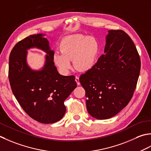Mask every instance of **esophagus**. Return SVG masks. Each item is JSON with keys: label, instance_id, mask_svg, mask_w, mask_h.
<instances>
[{"label": "esophagus", "instance_id": "esophagus-1", "mask_svg": "<svg viewBox=\"0 0 151 151\" xmlns=\"http://www.w3.org/2000/svg\"><path fill=\"white\" fill-rule=\"evenodd\" d=\"M75 80H76V83H77V84H78V85H80V82H79V77H77V76H76Z\"/></svg>", "mask_w": 151, "mask_h": 151}]
</instances>
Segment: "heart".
Returning a JSON list of instances; mask_svg holds the SVG:
<instances>
[{"label": "heart", "mask_w": 151, "mask_h": 151, "mask_svg": "<svg viewBox=\"0 0 151 151\" xmlns=\"http://www.w3.org/2000/svg\"><path fill=\"white\" fill-rule=\"evenodd\" d=\"M61 53H55L53 60L58 70L67 74L71 69V61L79 71L85 72L93 68L97 61L100 51L98 40L92 36L75 35L66 37L60 42Z\"/></svg>", "instance_id": "1"}]
</instances>
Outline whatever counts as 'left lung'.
Wrapping results in <instances>:
<instances>
[{
    "label": "left lung",
    "instance_id": "left-lung-1",
    "mask_svg": "<svg viewBox=\"0 0 151 151\" xmlns=\"http://www.w3.org/2000/svg\"><path fill=\"white\" fill-rule=\"evenodd\" d=\"M104 54L79 78L86 106L93 117L111 118L127 106L139 78L141 61L130 37L121 30H108Z\"/></svg>",
    "mask_w": 151,
    "mask_h": 151
}]
</instances>
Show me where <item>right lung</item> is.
I'll list each match as a JSON object with an SVG mask.
<instances>
[{
	"label": "right lung",
	"mask_w": 151,
	"mask_h": 151,
	"mask_svg": "<svg viewBox=\"0 0 151 151\" xmlns=\"http://www.w3.org/2000/svg\"><path fill=\"white\" fill-rule=\"evenodd\" d=\"M45 34L30 35L17 43L9 61V80L12 91L21 107L30 117L44 124L55 123L66 112L64 101L76 87L74 76L58 72ZM36 48L46 53L45 65L33 70L27 63V51Z\"/></svg>",
	"instance_id": "add662e5"
}]
</instances>
